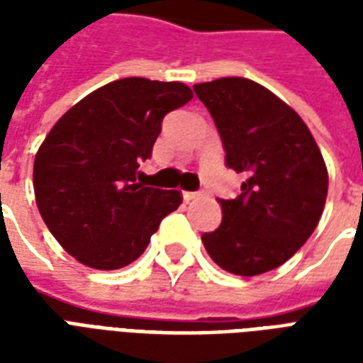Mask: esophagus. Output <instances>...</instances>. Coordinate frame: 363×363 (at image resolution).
Returning <instances> with one entry per match:
<instances>
[{"mask_svg": "<svg viewBox=\"0 0 363 363\" xmlns=\"http://www.w3.org/2000/svg\"><path fill=\"white\" fill-rule=\"evenodd\" d=\"M182 196H184V200H186V202H190V200H196V198L204 196V192H184Z\"/></svg>", "mask_w": 363, "mask_h": 363, "instance_id": "1", "label": "esophagus"}]
</instances>
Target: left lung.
<instances>
[{
  "instance_id": "8db88e82",
  "label": "left lung",
  "mask_w": 363,
  "mask_h": 363,
  "mask_svg": "<svg viewBox=\"0 0 363 363\" xmlns=\"http://www.w3.org/2000/svg\"><path fill=\"white\" fill-rule=\"evenodd\" d=\"M194 93L216 122L225 165L245 177L235 198H218L223 218L202 243L231 274L274 270L319 223L328 190L323 155L297 112L259 83L221 77Z\"/></svg>"
}]
</instances>
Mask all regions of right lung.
I'll list each match as a JSON object with an SVG mask.
<instances>
[{
  "instance_id": "add662e5",
  "label": "right lung",
  "mask_w": 363,
  "mask_h": 363,
  "mask_svg": "<svg viewBox=\"0 0 363 363\" xmlns=\"http://www.w3.org/2000/svg\"><path fill=\"white\" fill-rule=\"evenodd\" d=\"M190 99L184 83L124 77L82 99L46 135L33 171L36 206L82 264L128 267L181 206L179 190L147 186L140 165L151 157L167 112Z\"/></svg>"
}]
</instances>
